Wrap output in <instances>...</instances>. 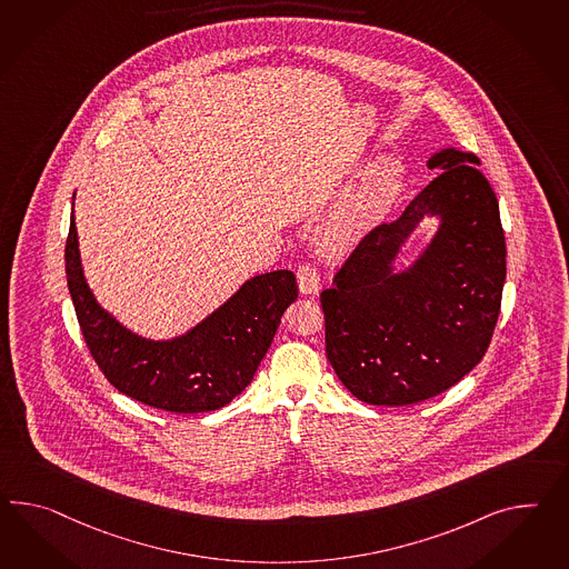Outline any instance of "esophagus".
<instances>
[{
  "label": "esophagus",
  "instance_id": "1",
  "mask_svg": "<svg viewBox=\"0 0 569 569\" xmlns=\"http://www.w3.org/2000/svg\"><path fill=\"white\" fill-rule=\"evenodd\" d=\"M297 280H299V289H301L303 295L320 291L321 277L320 270H318L316 263H299V268H297Z\"/></svg>",
  "mask_w": 569,
  "mask_h": 569
}]
</instances>
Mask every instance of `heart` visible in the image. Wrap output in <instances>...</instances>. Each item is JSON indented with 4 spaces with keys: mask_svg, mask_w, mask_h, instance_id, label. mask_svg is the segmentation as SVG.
Wrapping results in <instances>:
<instances>
[{
    "mask_svg": "<svg viewBox=\"0 0 569 569\" xmlns=\"http://www.w3.org/2000/svg\"><path fill=\"white\" fill-rule=\"evenodd\" d=\"M398 193L400 169L390 159H381L365 171L361 190L357 193V210L365 219H379L390 212Z\"/></svg>",
    "mask_w": 569,
    "mask_h": 569,
    "instance_id": "heart-1",
    "label": "heart"
}]
</instances>
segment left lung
Masks as SVG:
<instances>
[{"label": "left lung", "mask_w": 569, "mask_h": 569, "mask_svg": "<svg viewBox=\"0 0 569 569\" xmlns=\"http://www.w3.org/2000/svg\"><path fill=\"white\" fill-rule=\"evenodd\" d=\"M472 152L443 150L441 169L405 212L359 241L321 291L326 352L355 398L407 407L446 392L481 361L506 282L496 191ZM425 213L442 217L432 246L405 276L391 262Z\"/></svg>", "instance_id": "left-lung-1"}]
</instances>
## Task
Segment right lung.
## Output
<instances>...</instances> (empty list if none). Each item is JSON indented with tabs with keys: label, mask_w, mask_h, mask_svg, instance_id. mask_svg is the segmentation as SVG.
Masks as SVG:
<instances>
[{
	"label": "right lung",
	"mask_w": 569,
	"mask_h": 569,
	"mask_svg": "<svg viewBox=\"0 0 569 569\" xmlns=\"http://www.w3.org/2000/svg\"><path fill=\"white\" fill-rule=\"evenodd\" d=\"M66 278L84 342L102 376L133 400L177 415L217 410L243 392L284 309L297 299L291 270L268 272L248 280L188 335L169 342L144 340L97 306L82 274L73 217Z\"/></svg>",
	"instance_id": "1"
}]
</instances>
